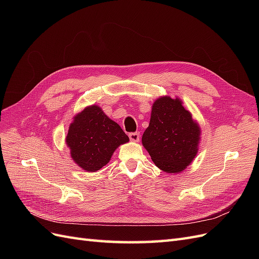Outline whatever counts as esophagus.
Returning a JSON list of instances; mask_svg holds the SVG:
<instances>
[{
    "label": "esophagus",
    "instance_id": "obj_1",
    "mask_svg": "<svg viewBox=\"0 0 259 259\" xmlns=\"http://www.w3.org/2000/svg\"><path fill=\"white\" fill-rule=\"evenodd\" d=\"M128 137H130V139L132 140V142H138L139 140V133H130V135H128Z\"/></svg>",
    "mask_w": 259,
    "mask_h": 259
}]
</instances>
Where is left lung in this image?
Instances as JSON below:
<instances>
[{
  "mask_svg": "<svg viewBox=\"0 0 259 259\" xmlns=\"http://www.w3.org/2000/svg\"><path fill=\"white\" fill-rule=\"evenodd\" d=\"M200 126L192 120L178 98L168 96L155 100L143 145L153 163L166 173H179L198 152Z\"/></svg>",
  "mask_w": 259,
  "mask_h": 259,
  "instance_id": "8db88e82",
  "label": "left lung"
}]
</instances>
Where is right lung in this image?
Here are the masks:
<instances>
[{
	"instance_id": "right-lung-1",
	"label": "right lung",
	"mask_w": 259,
	"mask_h": 259,
	"mask_svg": "<svg viewBox=\"0 0 259 259\" xmlns=\"http://www.w3.org/2000/svg\"><path fill=\"white\" fill-rule=\"evenodd\" d=\"M128 140L120 125L95 105L75 115L66 138L73 161L88 171L105 166L115 149Z\"/></svg>"
}]
</instances>
